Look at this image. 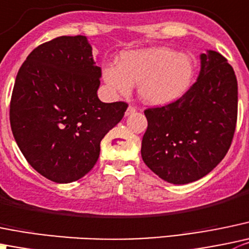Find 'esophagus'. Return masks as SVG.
I'll return each instance as SVG.
<instances>
[{
    "label": "esophagus",
    "instance_id": "obj_1",
    "mask_svg": "<svg viewBox=\"0 0 249 249\" xmlns=\"http://www.w3.org/2000/svg\"><path fill=\"white\" fill-rule=\"evenodd\" d=\"M136 107H135V106H129V107H127V109H126V112H125V115H131V114H134L135 112H136Z\"/></svg>",
    "mask_w": 249,
    "mask_h": 249
}]
</instances>
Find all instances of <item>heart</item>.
Here are the masks:
<instances>
[{
  "mask_svg": "<svg viewBox=\"0 0 249 249\" xmlns=\"http://www.w3.org/2000/svg\"><path fill=\"white\" fill-rule=\"evenodd\" d=\"M194 60L168 47H151L122 53L117 66L103 69V79L110 89L127 95L139 84L143 102L159 106L180 97L192 81Z\"/></svg>",
  "mask_w": 249,
  "mask_h": 249,
  "instance_id": "b5f03b06",
  "label": "heart"
}]
</instances>
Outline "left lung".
<instances>
[{
    "mask_svg": "<svg viewBox=\"0 0 249 249\" xmlns=\"http://www.w3.org/2000/svg\"><path fill=\"white\" fill-rule=\"evenodd\" d=\"M237 79L225 57L201 54L196 83L180 98L144 109V164L163 180L183 185L211 173L228 153L237 123Z\"/></svg>",
    "mask_w": 249,
    "mask_h": 249,
    "instance_id": "1",
    "label": "left lung"
}]
</instances>
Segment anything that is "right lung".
Listing matches in <instances>:
<instances>
[{"mask_svg": "<svg viewBox=\"0 0 249 249\" xmlns=\"http://www.w3.org/2000/svg\"><path fill=\"white\" fill-rule=\"evenodd\" d=\"M101 68L85 36H59L21 64L9 105L13 136L28 163L58 183L79 180L97 161L101 141L126 102H101Z\"/></svg>", "mask_w": 249, "mask_h": 249, "instance_id": "obj_1", "label": "right lung"}]
</instances>
